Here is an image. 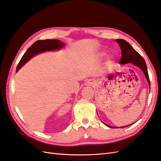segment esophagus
<instances>
[{"label":"esophagus","instance_id":"34e87169","mask_svg":"<svg viewBox=\"0 0 161 161\" xmlns=\"http://www.w3.org/2000/svg\"><path fill=\"white\" fill-rule=\"evenodd\" d=\"M95 80H92V79L86 81V82L85 83V85L86 86H92L95 85Z\"/></svg>","mask_w":161,"mask_h":161}]
</instances>
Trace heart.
<instances>
[{"instance_id": "heart-1", "label": "heart", "mask_w": 161, "mask_h": 161, "mask_svg": "<svg viewBox=\"0 0 161 161\" xmlns=\"http://www.w3.org/2000/svg\"><path fill=\"white\" fill-rule=\"evenodd\" d=\"M106 53H107L106 52L102 51L99 53V56H100V57H103L106 55ZM114 65H115V60L114 58H109L105 62V68L108 70H111L113 69Z\"/></svg>"}]
</instances>
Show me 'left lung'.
<instances>
[{
	"instance_id": "1",
	"label": "left lung",
	"mask_w": 161,
	"mask_h": 161,
	"mask_svg": "<svg viewBox=\"0 0 161 161\" xmlns=\"http://www.w3.org/2000/svg\"><path fill=\"white\" fill-rule=\"evenodd\" d=\"M115 42L119 45L121 50V58L119 60V64H128V63H131V64H134V66L138 67L139 69H140L142 70L146 79H147L148 82V85L150 87V82L149 76H148V70H147V64H146V62L144 58L140 56V54L138 52H136L132 46H131L128 42H126L124 40H122V39L115 40ZM103 124L109 128H115V127H113V126L111 125H109L105 123ZM132 124L122 126V127L121 128H123L128 127V126H130Z\"/></svg>"
}]
</instances>
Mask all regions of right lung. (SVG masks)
<instances>
[{
    "mask_svg": "<svg viewBox=\"0 0 161 161\" xmlns=\"http://www.w3.org/2000/svg\"><path fill=\"white\" fill-rule=\"evenodd\" d=\"M64 43L58 40H38L33 43V44L28 48L27 50L24 53L21 58L20 62L17 65L16 72L21 68L30 60L31 58L35 56L38 53L46 52V51H54L60 50L64 47Z\"/></svg>",
    "mask_w": 161,
    "mask_h": 161,
    "instance_id": "add662e5",
    "label": "right lung"
}]
</instances>
